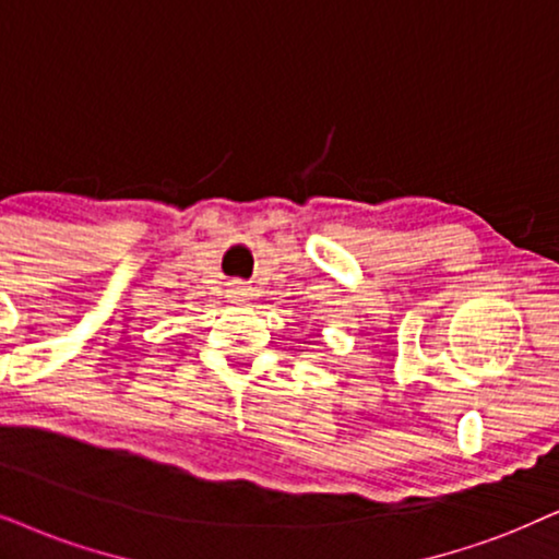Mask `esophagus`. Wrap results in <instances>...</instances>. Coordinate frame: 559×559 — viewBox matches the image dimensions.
Masks as SVG:
<instances>
[{"label":"esophagus","mask_w":559,"mask_h":559,"mask_svg":"<svg viewBox=\"0 0 559 559\" xmlns=\"http://www.w3.org/2000/svg\"><path fill=\"white\" fill-rule=\"evenodd\" d=\"M229 296L235 304H245L247 299H252V288L247 284H231Z\"/></svg>","instance_id":"1"}]
</instances>
